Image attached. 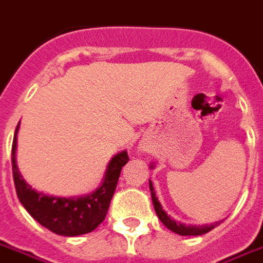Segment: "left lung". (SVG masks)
<instances>
[{"label":"left lung","instance_id":"obj_1","mask_svg":"<svg viewBox=\"0 0 263 263\" xmlns=\"http://www.w3.org/2000/svg\"><path fill=\"white\" fill-rule=\"evenodd\" d=\"M150 168H154L153 163H150ZM148 183H150V192H151V198H153V204H154V209H155V212H157L158 217H159V220L162 223L165 224L166 227L170 230V231L176 232L178 235L182 236H198V235H204L206 232H209L211 230H213L215 227H217L219 224L221 223L223 220L215 221V223L211 224H201V226H196V224H185L181 223L178 220H174L173 217H170L166 213V211L162 208V204L158 201L157 194H155V191H154L153 182L151 180H148Z\"/></svg>","mask_w":263,"mask_h":263}]
</instances>
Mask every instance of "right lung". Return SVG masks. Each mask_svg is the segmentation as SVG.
Masks as SVG:
<instances>
[{
    "label": "right lung",
    "instance_id": "1",
    "mask_svg": "<svg viewBox=\"0 0 263 263\" xmlns=\"http://www.w3.org/2000/svg\"><path fill=\"white\" fill-rule=\"evenodd\" d=\"M12 144V170L17 197L27 212L43 227L62 236H78L91 232L105 219L110 200L116 191L121 168L129 161L127 151L112 158L106 166L101 185L91 193L74 197H59L37 192L23 178L17 167V132Z\"/></svg>",
    "mask_w": 263,
    "mask_h": 263
}]
</instances>
